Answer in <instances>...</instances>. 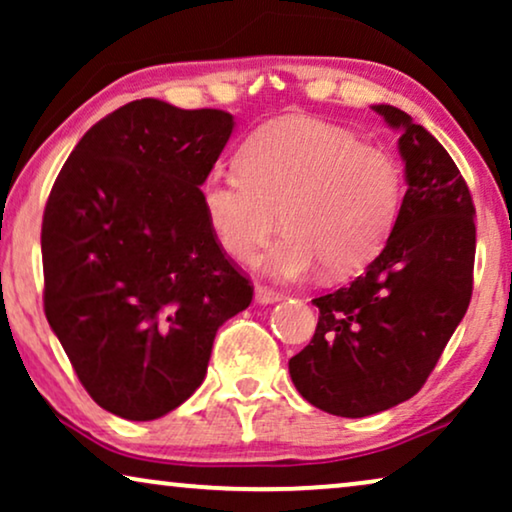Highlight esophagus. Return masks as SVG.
<instances>
[{
    "label": "esophagus",
    "instance_id": "esophagus-1",
    "mask_svg": "<svg viewBox=\"0 0 512 512\" xmlns=\"http://www.w3.org/2000/svg\"><path fill=\"white\" fill-rule=\"evenodd\" d=\"M254 300L258 305H270V303H277V300H282V293H277L275 289H270V286H261L258 284L254 289Z\"/></svg>",
    "mask_w": 512,
    "mask_h": 512
}]
</instances>
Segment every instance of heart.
Returning a JSON list of instances; mask_svg holds the SVG:
<instances>
[{
    "mask_svg": "<svg viewBox=\"0 0 512 512\" xmlns=\"http://www.w3.org/2000/svg\"><path fill=\"white\" fill-rule=\"evenodd\" d=\"M240 172H209L200 200L216 242L230 258L263 256L277 279L361 270L384 247L403 202V167L382 146L317 118H284L254 132L237 156Z\"/></svg>",
    "mask_w": 512,
    "mask_h": 512,
    "instance_id": "1",
    "label": "heart"
}]
</instances>
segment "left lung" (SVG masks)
I'll return each mask as SVG.
<instances>
[{"mask_svg": "<svg viewBox=\"0 0 512 512\" xmlns=\"http://www.w3.org/2000/svg\"><path fill=\"white\" fill-rule=\"evenodd\" d=\"M373 109L401 130L408 191L366 272L312 300L317 331L289 361L300 396L338 417L375 415L415 396L473 293L475 207L459 167L405 111Z\"/></svg>", "mask_w": 512, "mask_h": 512, "instance_id": "8db88e82", "label": "left lung"}]
</instances>
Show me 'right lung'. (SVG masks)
I'll list each match as a JSON object with an SVG mask.
<instances>
[{
    "label": "right lung",
    "instance_id": "right-lung-1",
    "mask_svg": "<svg viewBox=\"0 0 512 512\" xmlns=\"http://www.w3.org/2000/svg\"><path fill=\"white\" fill-rule=\"evenodd\" d=\"M233 125L221 109L135 100L81 137L48 195L46 319L90 398L130 422L200 387L216 331L254 296L200 200Z\"/></svg>",
    "mask_w": 512,
    "mask_h": 512
}]
</instances>
